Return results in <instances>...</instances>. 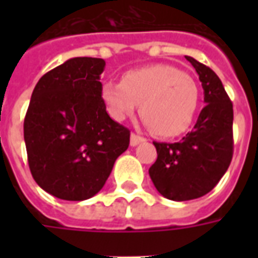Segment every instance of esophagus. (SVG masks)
I'll return each instance as SVG.
<instances>
[{
  "label": "esophagus",
  "instance_id": "obj_1",
  "mask_svg": "<svg viewBox=\"0 0 258 258\" xmlns=\"http://www.w3.org/2000/svg\"><path fill=\"white\" fill-rule=\"evenodd\" d=\"M144 141H145V138H142V137H140V135L131 134V140H130V145H131V146H137V145H140V144H142Z\"/></svg>",
  "mask_w": 258,
  "mask_h": 258
}]
</instances>
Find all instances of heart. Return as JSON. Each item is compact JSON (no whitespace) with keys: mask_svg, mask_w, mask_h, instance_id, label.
<instances>
[{"mask_svg":"<svg viewBox=\"0 0 258 258\" xmlns=\"http://www.w3.org/2000/svg\"><path fill=\"white\" fill-rule=\"evenodd\" d=\"M101 96L114 120L138 109L146 125L160 137H177L189 128L199 106V88L186 73L168 64H152L124 73L121 83L105 81Z\"/></svg>","mask_w":258,"mask_h":258,"instance_id":"heart-1","label":"heart"}]
</instances>
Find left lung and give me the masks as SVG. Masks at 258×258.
I'll return each instance as SVG.
<instances>
[{
	"label": "left lung",
	"instance_id": "1",
	"mask_svg": "<svg viewBox=\"0 0 258 258\" xmlns=\"http://www.w3.org/2000/svg\"><path fill=\"white\" fill-rule=\"evenodd\" d=\"M199 74L206 106L182 141L153 142L157 159L149 175L159 194L175 202L198 199L222 178L232 160V102L210 68L186 56Z\"/></svg>",
	"mask_w": 258,
	"mask_h": 258
}]
</instances>
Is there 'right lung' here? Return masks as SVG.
Returning <instances> with one entry per match:
<instances>
[{"instance_id": "obj_1", "label": "right lung", "mask_w": 258, "mask_h": 258, "mask_svg": "<svg viewBox=\"0 0 258 258\" xmlns=\"http://www.w3.org/2000/svg\"><path fill=\"white\" fill-rule=\"evenodd\" d=\"M105 60L72 58L44 74L25 117L31 175L58 199H90L103 188L130 145V130L114 121L101 96Z\"/></svg>"}]
</instances>
